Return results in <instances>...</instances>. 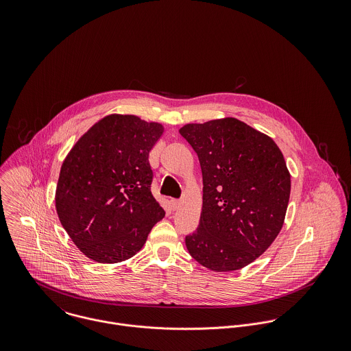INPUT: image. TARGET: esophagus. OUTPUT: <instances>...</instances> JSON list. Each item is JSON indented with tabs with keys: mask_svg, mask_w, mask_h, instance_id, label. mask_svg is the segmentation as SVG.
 Wrapping results in <instances>:
<instances>
[{
	"mask_svg": "<svg viewBox=\"0 0 351 351\" xmlns=\"http://www.w3.org/2000/svg\"><path fill=\"white\" fill-rule=\"evenodd\" d=\"M170 206H171V209H173V210H176V209L180 206V201L174 200V199H173V200H170Z\"/></svg>",
	"mask_w": 351,
	"mask_h": 351,
	"instance_id": "obj_1",
	"label": "esophagus"
}]
</instances>
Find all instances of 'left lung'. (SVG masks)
<instances>
[{"label": "left lung", "instance_id": "obj_1", "mask_svg": "<svg viewBox=\"0 0 351 351\" xmlns=\"http://www.w3.org/2000/svg\"><path fill=\"white\" fill-rule=\"evenodd\" d=\"M180 134L197 152L202 209L189 254L213 271L239 270L280 234L291 196V173L276 142L235 117L191 123Z\"/></svg>", "mask_w": 351, "mask_h": 351}]
</instances>
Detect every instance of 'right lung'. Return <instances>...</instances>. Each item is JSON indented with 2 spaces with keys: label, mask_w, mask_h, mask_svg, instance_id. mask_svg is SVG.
<instances>
[{
  "label": "right lung",
  "mask_w": 351,
  "mask_h": 351,
  "mask_svg": "<svg viewBox=\"0 0 351 351\" xmlns=\"http://www.w3.org/2000/svg\"><path fill=\"white\" fill-rule=\"evenodd\" d=\"M165 128L135 114L112 113L66 155L55 208L70 239L88 258L117 263L142 250L165 210L151 195L149 154Z\"/></svg>",
  "instance_id": "obj_1"
}]
</instances>
